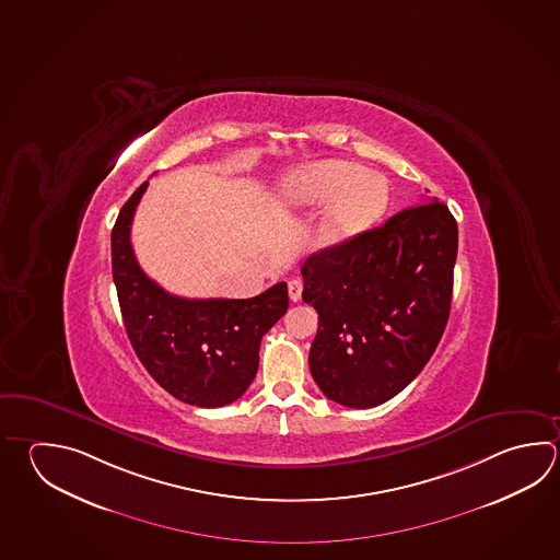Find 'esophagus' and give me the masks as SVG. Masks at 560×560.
Instances as JSON below:
<instances>
[{
    "label": "esophagus",
    "instance_id": "1",
    "mask_svg": "<svg viewBox=\"0 0 560 560\" xmlns=\"http://www.w3.org/2000/svg\"><path fill=\"white\" fill-rule=\"evenodd\" d=\"M301 293H303V283L299 279H291L289 281V299L296 303V301H301Z\"/></svg>",
    "mask_w": 560,
    "mask_h": 560
}]
</instances>
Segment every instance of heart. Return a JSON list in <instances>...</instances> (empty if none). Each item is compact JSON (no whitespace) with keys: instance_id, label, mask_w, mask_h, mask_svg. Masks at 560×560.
Instances as JSON below:
<instances>
[{"instance_id":"heart-1","label":"heart","mask_w":560,"mask_h":560,"mask_svg":"<svg viewBox=\"0 0 560 560\" xmlns=\"http://www.w3.org/2000/svg\"><path fill=\"white\" fill-rule=\"evenodd\" d=\"M275 198L285 210L325 208L317 242L325 249H338L381 222L390 194L384 178L354 162L318 160L285 174Z\"/></svg>"}]
</instances>
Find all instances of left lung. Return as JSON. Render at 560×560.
Wrapping results in <instances>:
<instances>
[{"instance_id":"8db88e82","label":"left lung","mask_w":560,"mask_h":560,"mask_svg":"<svg viewBox=\"0 0 560 560\" xmlns=\"http://www.w3.org/2000/svg\"><path fill=\"white\" fill-rule=\"evenodd\" d=\"M455 257L457 223L435 198L306 257L303 301L318 313L308 369L328 400L374 408L422 372L450 318Z\"/></svg>"}]
</instances>
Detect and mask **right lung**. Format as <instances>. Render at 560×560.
<instances>
[{"mask_svg":"<svg viewBox=\"0 0 560 560\" xmlns=\"http://www.w3.org/2000/svg\"><path fill=\"white\" fill-rule=\"evenodd\" d=\"M148 182L122 210L110 235L113 279L130 345L148 374L174 398L222 408L254 382L261 338L289 306L287 283L252 299L170 295L138 265L130 225Z\"/></svg>","mask_w":560,"mask_h":560,"instance_id":"1","label":"right lung"}]
</instances>
